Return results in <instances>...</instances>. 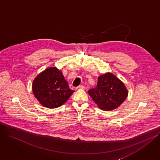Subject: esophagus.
Masks as SVG:
<instances>
[{"instance_id":"34e87169","label":"esophagus","mask_w":160,"mask_h":160,"mask_svg":"<svg viewBox=\"0 0 160 160\" xmlns=\"http://www.w3.org/2000/svg\"><path fill=\"white\" fill-rule=\"evenodd\" d=\"M80 89L85 90V87L83 85H80L76 88V90H80Z\"/></svg>"}]
</instances>
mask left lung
<instances>
[{"label":"left lung","mask_w":160,"mask_h":160,"mask_svg":"<svg viewBox=\"0 0 160 160\" xmlns=\"http://www.w3.org/2000/svg\"><path fill=\"white\" fill-rule=\"evenodd\" d=\"M88 94L99 109L109 111L119 107L128 97V91L122 81L107 72L98 78L97 87L88 91Z\"/></svg>","instance_id":"1"}]
</instances>
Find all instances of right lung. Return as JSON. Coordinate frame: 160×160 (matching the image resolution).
<instances>
[{
    "instance_id": "right-lung-1",
    "label": "right lung",
    "mask_w": 160,
    "mask_h": 160,
    "mask_svg": "<svg viewBox=\"0 0 160 160\" xmlns=\"http://www.w3.org/2000/svg\"><path fill=\"white\" fill-rule=\"evenodd\" d=\"M32 88L35 97L49 109L60 107L74 92L69 88L62 72L55 67L47 68L35 77Z\"/></svg>"
}]
</instances>
